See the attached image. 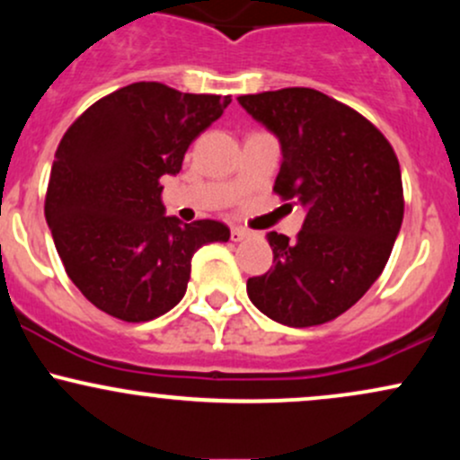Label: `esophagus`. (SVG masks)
I'll list each match as a JSON object with an SVG mask.
<instances>
[{
	"label": "esophagus",
	"instance_id": "34e87169",
	"mask_svg": "<svg viewBox=\"0 0 460 460\" xmlns=\"http://www.w3.org/2000/svg\"><path fill=\"white\" fill-rule=\"evenodd\" d=\"M244 237H248V231L244 226H234V229H231V240L234 242H242Z\"/></svg>",
	"mask_w": 460,
	"mask_h": 460
}]
</instances>
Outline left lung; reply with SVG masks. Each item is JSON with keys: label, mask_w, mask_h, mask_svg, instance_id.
Returning <instances> with one entry per match:
<instances>
[{"label": "left lung", "mask_w": 460, "mask_h": 460, "mask_svg": "<svg viewBox=\"0 0 460 460\" xmlns=\"http://www.w3.org/2000/svg\"><path fill=\"white\" fill-rule=\"evenodd\" d=\"M281 142L274 192L305 209L296 240L270 231L274 266L246 292L279 324L335 320L381 277L404 216L402 177L389 140L348 105L314 88L237 97Z\"/></svg>", "instance_id": "8db88e82"}]
</instances>
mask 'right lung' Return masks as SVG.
Here are the masks:
<instances>
[{
	"label": "right lung",
	"instance_id": "add662e5",
	"mask_svg": "<svg viewBox=\"0 0 460 460\" xmlns=\"http://www.w3.org/2000/svg\"><path fill=\"white\" fill-rule=\"evenodd\" d=\"M231 97L136 82L93 103L58 145L45 218L75 288L97 309L149 322L186 294L192 255L229 240L218 220L166 216L164 175L223 116Z\"/></svg>",
	"mask_w": 460,
	"mask_h": 460
}]
</instances>
